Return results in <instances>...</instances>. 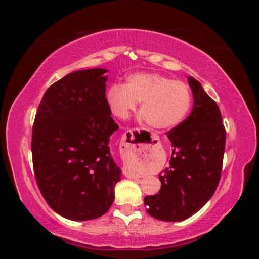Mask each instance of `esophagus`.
Segmentation results:
<instances>
[{
    "instance_id": "34e87169",
    "label": "esophagus",
    "mask_w": 259,
    "mask_h": 259,
    "mask_svg": "<svg viewBox=\"0 0 259 259\" xmlns=\"http://www.w3.org/2000/svg\"><path fill=\"white\" fill-rule=\"evenodd\" d=\"M137 133H139V129L128 130V131H125V134L123 135V138H122L121 146H123L124 150L126 152H129L131 155L139 154L140 150H142V144H139L138 140L135 139V135ZM123 174H124V176L128 177V178H138V177H140L139 175L130 171L129 169H125V168L123 169Z\"/></svg>"
}]
</instances>
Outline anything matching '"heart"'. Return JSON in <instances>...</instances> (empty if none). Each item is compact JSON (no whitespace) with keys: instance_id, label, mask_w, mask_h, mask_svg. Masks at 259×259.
Segmentation results:
<instances>
[{"instance_id":"obj_1","label":"heart","mask_w":259,"mask_h":259,"mask_svg":"<svg viewBox=\"0 0 259 259\" xmlns=\"http://www.w3.org/2000/svg\"><path fill=\"white\" fill-rule=\"evenodd\" d=\"M106 100L119 119H126L140 102V112L152 128L171 129L185 119L192 97L182 81L157 73H136L126 77L125 84L109 85Z\"/></svg>"}]
</instances>
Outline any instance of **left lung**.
Returning a JSON list of instances; mask_svg holds the SVG:
<instances>
[{"instance_id":"obj_1","label":"left lung","mask_w":259,"mask_h":259,"mask_svg":"<svg viewBox=\"0 0 259 259\" xmlns=\"http://www.w3.org/2000/svg\"><path fill=\"white\" fill-rule=\"evenodd\" d=\"M194 98L190 115L166 133L172 145L169 166L159 175V194L144 203L152 217L181 222L208 202L221 181L226 133L216 102L199 81L188 77Z\"/></svg>"}]
</instances>
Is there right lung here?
I'll use <instances>...</instances> for the list:
<instances>
[{
	"instance_id": "add662e5",
	"label": "right lung",
	"mask_w": 259,
	"mask_h": 259,
	"mask_svg": "<svg viewBox=\"0 0 259 259\" xmlns=\"http://www.w3.org/2000/svg\"><path fill=\"white\" fill-rule=\"evenodd\" d=\"M106 72L67 74L48 88L35 115L32 154L38 190L54 211L72 221L106 213L121 178L109 146L119 125L105 96Z\"/></svg>"
}]
</instances>
